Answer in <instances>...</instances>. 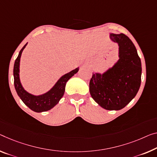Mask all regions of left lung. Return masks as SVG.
<instances>
[{"label": "left lung", "mask_w": 157, "mask_h": 157, "mask_svg": "<svg viewBox=\"0 0 157 157\" xmlns=\"http://www.w3.org/2000/svg\"><path fill=\"white\" fill-rule=\"evenodd\" d=\"M119 46V59L103 74L93 73L89 83L91 97L107 110H120L136 97L141 83L140 58L131 40L124 33H111Z\"/></svg>", "instance_id": "left-lung-1"}]
</instances>
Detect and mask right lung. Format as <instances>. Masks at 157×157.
Here are the masks:
<instances>
[{"instance_id": "obj_1", "label": "right lung", "mask_w": 157, "mask_h": 157, "mask_svg": "<svg viewBox=\"0 0 157 157\" xmlns=\"http://www.w3.org/2000/svg\"><path fill=\"white\" fill-rule=\"evenodd\" d=\"M26 45H27V43L21 48L18 57H17L15 62H14L13 69L14 88H15L16 92L17 93L19 97L21 98L22 102L29 109L36 112H46V111L51 109L52 107H54L59 102L60 99L63 97L67 82L74 74L78 72L79 67L74 69V70H72L69 73L62 76L54 86L53 88L48 91V93L43 94L42 95L38 96L31 95V94L26 92L25 89L23 88V87L21 86L20 81V75H19V72H20V62L21 52H22L23 50L25 49Z\"/></svg>"}]
</instances>
